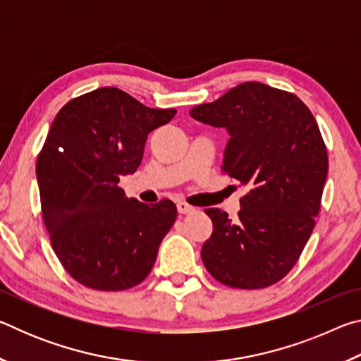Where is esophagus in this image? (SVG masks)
<instances>
[{"label": "esophagus", "instance_id": "34e87169", "mask_svg": "<svg viewBox=\"0 0 361 361\" xmlns=\"http://www.w3.org/2000/svg\"><path fill=\"white\" fill-rule=\"evenodd\" d=\"M176 209H178V213H181V215H188V213L194 212V207L188 205L186 202H178L176 204Z\"/></svg>", "mask_w": 361, "mask_h": 361}]
</instances>
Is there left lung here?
<instances>
[{"label": "left lung", "mask_w": 361, "mask_h": 361, "mask_svg": "<svg viewBox=\"0 0 361 361\" xmlns=\"http://www.w3.org/2000/svg\"><path fill=\"white\" fill-rule=\"evenodd\" d=\"M189 114L228 130L221 170L250 188L239 221L205 210L213 232L200 250L204 266L232 288L277 283L296 264L320 212L328 154L314 114L295 94L261 82L235 85Z\"/></svg>", "instance_id": "8db88e82"}]
</instances>
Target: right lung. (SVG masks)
<instances>
[{"instance_id": "add662e5", "label": "right lung", "mask_w": 361, "mask_h": 361, "mask_svg": "<svg viewBox=\"0 0 361 361\" xmlns=\"http://www.w3.org/2000/svg\"><path fill=\"white\" fill-rule=\"evenodd\" d=\"M175 114L100 87L70 100L54 119L36 161L42 218L59 261L87 288H132L154 266L176 207L127 199L118 183L137 172L148 133Z\"/></svg>"}]
</instances>
